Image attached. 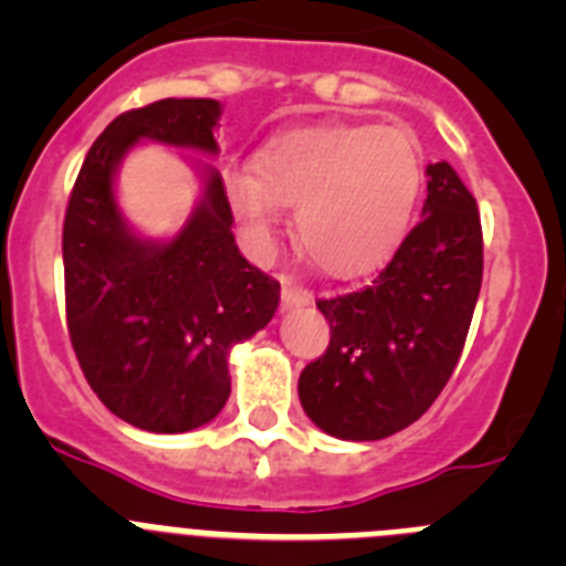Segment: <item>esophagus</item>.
Returning a JSON list of instances; mask_svg holds the SVG:
<instances>
[{
  "instance_id": "1",
  "label": "esophagus",
  "mask_w": 566,
  "mask_h": 566,
  "mask_svg": "<svg viewBox=\"0 0 566 566\" xmlns=\"http://www.w3.org/2000/svg\"><path fill=\"white\" fill-rule=\"evenodd\" d=\"M312 303V292L303 286H297L292 277H283V312H294V308H303Z\"/></svg>"
}]
</instances>
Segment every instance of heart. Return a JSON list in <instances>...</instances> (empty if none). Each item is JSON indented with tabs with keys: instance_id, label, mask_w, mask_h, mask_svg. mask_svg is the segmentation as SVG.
Returning a JSON list of instances; mask_svg holds the SVG:
<instances>
[{
	"instance_id": "b5f03b06",
	"label": "heart",
	"mask_w": 566,
	"mask_h": 566,
	"mask_svg": "<svg viewBox=\"0 0 566 566\" xmlns=\"http://www.w3.org/2000/svg\"><path fill=\"white\" fill-rule=\"evenodd\" d=\"M223 189L258 249L297 209V240L334 277L371 272L402 243L422 192L411 133L377 124H312L269 138L258 164L223 169Z\"/></svg>"
}]
</instances>
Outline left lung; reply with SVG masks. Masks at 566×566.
Wrapping results in <instances>:
<instances>
[{"label":"left lung","mask_w":566,"mask_h":566,"mask_svg":"<svg viewBox=\"0 0 566 566\" xmlns=\"http://www.w3.org/2000/svg\"><path fill=\"white\" fill-rule=\"evenodd\" d=\"M422 221L371 286L317 300L326 354L300 374L303 411L319 431L374 442L417 422L451 379L482 289L476 198L448 161L428 164Z\"/></svg>","instance_id":"1"}]
</instances>
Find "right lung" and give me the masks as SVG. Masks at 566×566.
<instances>
[{"instance_id":"right-lung-1","label":"right lung","mask_w":566,"mask_h":566,"mask_svg":"<svg viewBox=\"0 0 566 566\" xmlns=\"http://www.w3.org/2000/svg\"><path fill=\"white\" fill-rule=\"evenodd\" d=\"M221 104L161 98L122 113L90 147L64 214V303L78 365L96 397L149 433H187L229 399V352L274 317L280 283L232 234L221 175L169 240L138 238L115 201V172L138 142L214 155Z\"/></svg>"}]
</instances>
